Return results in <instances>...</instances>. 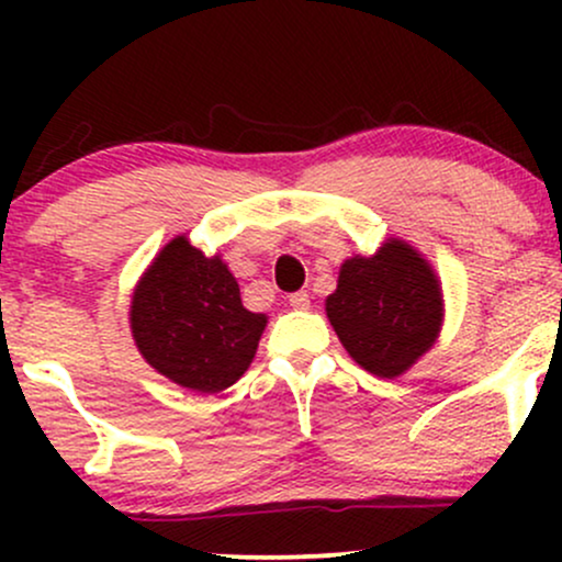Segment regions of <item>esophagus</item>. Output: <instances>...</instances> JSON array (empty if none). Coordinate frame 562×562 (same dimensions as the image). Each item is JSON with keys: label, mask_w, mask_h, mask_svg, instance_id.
<instances>
[{"label": "esophagus", "mask_w": 562, "mask_h": 562, "mask_svg": "<svg viewBox=\"0 0 562 562\" xmlns=\"http://www.w3.org/2000/svg\"><path fill=\"white\" fill-rule=\"evenodd\" d=\"M288 301H290V306H293V308H299V312H303V308H308V306H312V299H308V293H306V290H299V293L288 295Z\"/></svg>", "instance_id": "1"}]
</instances>
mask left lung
<instances>
[{
	"label": "left lung",
	"instance_id": "left-lung-1",
	"mask_svg": "<svg viewBox=\"0 0 562 562\" xmlns=\"http://www.w3.org/2000/svg\"><path fill=\"white\" fill-rule=\"evenodd\" d=\"M325 312L353 362L370 375L396 380L441 335V280L415 245L389 237L372 256L340 263Z\"/></svg>",
	"mask_w": 562,
	"mask_h": 562
}]
</instances>
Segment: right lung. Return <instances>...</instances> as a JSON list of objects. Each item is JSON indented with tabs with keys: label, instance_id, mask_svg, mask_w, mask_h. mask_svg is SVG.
Returning a JSON list of instances; mask_svg holds the SVG:
<instances>
[{
	"label": "right lung",
	"instance_id": "obj_1",
	"mask_svg": "<svg viewBox=\"0 0 562 562\" xmlns=\"http://www.w3.org/2000/svg\"><path fill=\"white\" fill-rule=\"evenodd\" d=\"M267 314L243 306L222 256H205L187 235L158 250L134 285L128 327L142 359L171 383L218 393L245 375Z\"/></svg>",
	"mask_w": 562,
	"mask_h": 562
}]
</instances>
